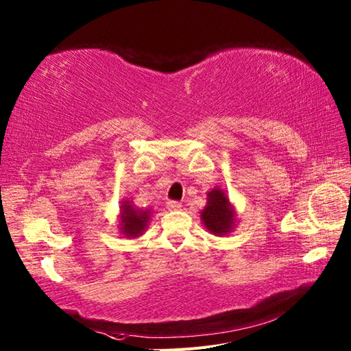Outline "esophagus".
<instances>
[{"mask_svg":"<svg viewBox=\"0 0 351 351\" xmlns=\"http://www.w3.org/2000/svg\"><path fill=\"white\" fill-rule=\"evenodd\" d=\"M167 208L170 210H179L182 208V203L181 202H176V200H169L167 202Z\"/></svg>","mask_w":351,"mask_h":351,"instance_id":"1","label":"esophagus"}]
</instances>
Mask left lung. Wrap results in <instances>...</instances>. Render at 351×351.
Returning a JSON list of instances; mask_svg holds the SVG:
<instances>
[{"label":"left lung","instance_id":"left-lung-1","mask_svg":"<svg viewBox=\"0 0 351 351\" xmlns=\"http://www.w3.org/2000/svg\"><path fill=\"white\" fill-rule=\"evenodd\" d=\"M200 217L206 229L217 236L230 233L234 227V209L224 191L219 189H214L208 193L206 206L200 213Z\"/></svg>","mask_w":351,"mask_h":351}]
</instances>
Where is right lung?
<instances>
[{"instance_id":"obj_1","label":"right lung","mask_w":351,"mask_h":351,"mask_svg":"<svg viewBox=\"0 0 351 351\" xmlns=\"http://www.w3.org/2000/svg\"><path fill=\"white\" fill-rule=\"evenodd\" d=\"M151 213L148 209H136L132 202L124 200L121 205V217H119V230L121 234H124L125 238H138L143 234L145 229L148 227Z\"/></svg>"}]
</instances>
